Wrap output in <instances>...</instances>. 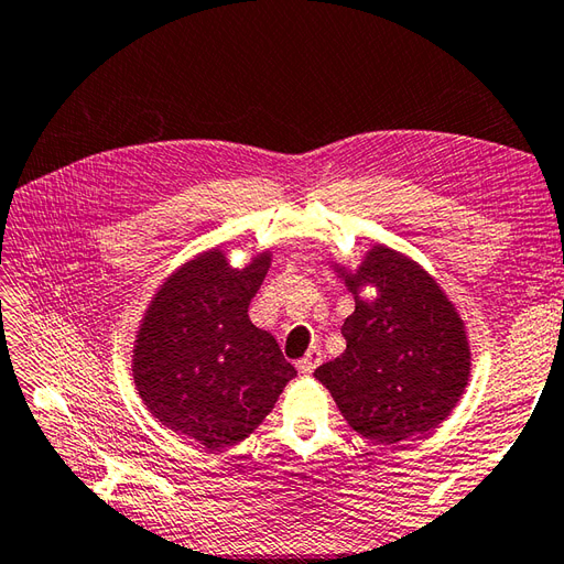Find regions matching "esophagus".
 <instances>
[{
    "label": "esophagus",
    "instance_id": "obj_1",
    "mask_svg": "<svg viewBox=\"0 0 564 564\" xmlns=\"http://www.w3.org/2000/svg\"><path fill=\"white\" fill-rule=\"evenodd\" d=\"M319 364H322V351H319V346H313V349L305 354V358L297 361V370H301V373H305V376H310Z\"/></svg>",
    "mask_w": 564,
    "mask_h": 564
}]
</instances>
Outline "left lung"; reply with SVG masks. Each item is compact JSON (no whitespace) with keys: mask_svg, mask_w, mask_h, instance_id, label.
Returning a JSON list of instances; mask_svg holds the SVG:
<instances>
[{"mask_svg":"<svg viewBox=\"0 0 564 564\" xmlns=\"http://www.w3.org/2000/svg\"><path fill=\"white\" fill-rule=\"evenodd\" d=\"M341 279L356 297L341 327L346 351L315 378L370 441L400 443L436 429L470 378L465 325L448 295L416 261L382 245ZM364 284L375 285L376 302L357 295Z\"/></svg>","mask_w":564,"mask_h":564,"instance_id":"obj_1","label":"left lung"}]
</instances>
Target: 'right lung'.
I'll list each match as a JSON object with an SVG mask.
<instances>
[{
    "label": "right lung",
    "instance_id": "add662e5",
    "mask_svg": "<svg viewBox=\"0 0 564 564\" xmlns=\"http://www.w3.org/2000/svg\"><path fill=\"white\" fill-rule=\"evenodd\" d=\"M271 254L232 269L220 249L186 261L152 297L133 349V376L154 419L218 451L247 438L297 370L249 303Z\"/></svg>",
    "mask_w": 564,
    "mask_h": 564
}]
</instances>
